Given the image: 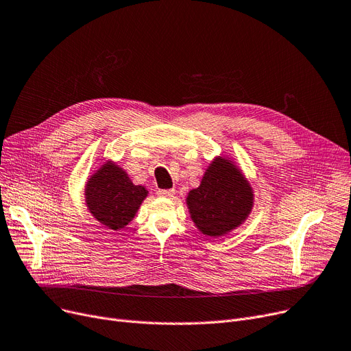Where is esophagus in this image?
<instances>
[{
  "mask_svg": "<svg viewBox=\"0 0 351 351\" xmlns=\"http://www.w3.org/2000/svg\"><path fill=\"white\" fill-rule=\"evenodd\" d=\"M158 195L160 196V197H173V195H175V189H160V191H158Z\"/></svg>",
  "mask_w": 351,
  "mask_h": 351,
  "instance_id": "1",
  "label": "esophagus"
}]
</instances>
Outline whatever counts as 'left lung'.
I'll use <instances>...</instances> for the list:
<instances>
[{"label": "left lung", "instance_id": "8db88e82", "mask_svg": "<svg viewBox=\"0 0 351 351\" xmlns=\"http://www.w3.org/2000/svg\"><path fill=\"white\" fill-rule=\"evenodd\" d=\"M186 206L196 229L208 237H222L246 222L254 205V192L236 160L213 158L200 185L189 191Z\"/></svg>", "mask_w": 351, "mask_h": 351}]
</instances>
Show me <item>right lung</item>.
<instances>
[{
    "label": "right lung",
    "instance_id": "1",
    "mask_svg": "<svg viewBox=\"0 0 351 351\" xmlns=\"http://www.w3.org/2000/svg\"><path fill=\"white\" fill-rule=\"evenodd\" d=\"M147 189L135 185L126 171L114 160H105L92 172L84 188L88 212L110 230H122L132 222Z\"/></svg>",
    "mask_w": 351,
    "mask_h": 351
}]
</instances>
